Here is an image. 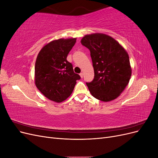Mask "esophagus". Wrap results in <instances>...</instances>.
Masks as SVG:
<instances>
[{
  "mask_svg": "<svg viewBox=\"0 0 158 158\" xmlns=\"http://www.w3.org/2000/svg\"><path fill=\"white\" fill-rule=\"evenodd\" d=\"M83 75H84L83 73H81L80 74V77H81V78H83Z\"/></svg>",
  "mask_w": 158,
  "mask_h": 158,
  "instance_id": "esophagus-1",
  "label": "esophagus"
}]
</instances>
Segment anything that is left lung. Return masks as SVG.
<instances>
[{
  "label": "left lung",
  "mask_w": 158,
  "mask_h": 158,
  "mask_svg": "<svg viewBox=\"0 0 158 158\" xmlns=\"http://www.w3.org/2000/svg\"><path fill=\"white\" fill-rule=\"evenodd\" d=\"M81 44L89 50L94 78L87 86L93 96L103 102L116 99L131 76L129 56L113 37L103 33L85 35Z\"/></svg>",
  "instance_id": "1"
}]
</instances>
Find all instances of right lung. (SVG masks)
I'll list each match as a JSON object with an SVG mask.
<instances>
[{
    "label": "right lung",
    "mask_w": 158,
    "mask_h": 158,
    "mask_svg": "<svg viewBox=\"0 0 158 158\" xmlns=\"http://www.w3.org/2000/svg\"><path fill=\"white\" fill-rule=\"evenodd\" d=\"M76 41V38L52 41L43 47L35 66V85L45 96L55 102H62L73 92L76 80L72 63L66 60Z\"/></svg>",
    "instance_id": "1"
}]
</instances>
